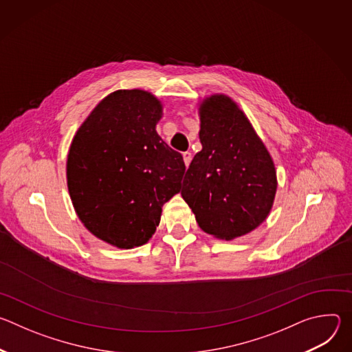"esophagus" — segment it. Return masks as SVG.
I'll list each match as a JSON object with an SVG mask.
<instances>
[{"mask_svg":"<svg viewBox=\"0 0 352 352\" xmlns=\"http://www.w3.org/2000/svg\"><path fill=\"white\" fill-rule=\"evenodd\" d=\"M182 157H184L185 166L188 167L190 164V160H192V153L190 152H185V153H182Z\"/></svg>","mask_w":352,"mask_h":352,"instance_id":"1","label":"esophagus"}]
</instances>
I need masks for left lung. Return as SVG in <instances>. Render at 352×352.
<instances>
[{
    "label": "left lung",
    "instance_id": "left-lung-1",
    "mask_svg": "<svg viewBox=\"0 0 352 352\" xmlns=\"http://www.w3.org/2000/svg\"><path fill=\"white\" fill-rule=\"evenodd\" d=\"M202 150L185 174L181 195L199 227L221 239L255 230L277 189L273 160L243 113L227 96L200 106Z\"/></svg>",
    "mask_w": 352,
    "mask_h": 352
}]
</instances>
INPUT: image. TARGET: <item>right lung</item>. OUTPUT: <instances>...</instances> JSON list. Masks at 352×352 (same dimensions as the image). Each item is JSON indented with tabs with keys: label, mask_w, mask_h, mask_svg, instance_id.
Returning a JSON list of instances; mask_svg holds the SVG:
<instances>
[{
	"label": "right lung",
	"mask_w": 352,
	"mask_h": 352,
	"mask_svg": "<svg viewBox=\"0 0 352 352\" xmlns=\"http://www.w3.org/2000/svg\"><path fill=\"white\" fill-rule=\"evenodd\" d=\"M162 104L139 89L117 90L78 129L67 179L76 214L97 238L129 249L143 245L162 208L179 192L182 156L156 132Z\"/></svg>",
	"instance_id": "obj_1"
}]
</instances>
